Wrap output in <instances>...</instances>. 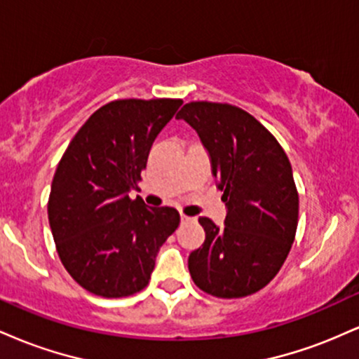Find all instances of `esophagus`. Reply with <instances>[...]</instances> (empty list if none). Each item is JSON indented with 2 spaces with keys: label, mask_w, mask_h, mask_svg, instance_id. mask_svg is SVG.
<instances>
[{
  "label": "esophagus",
  "mask_w": 359,
  "mask_h": 359,
  "mask_svg": "<svg viewBox=\"0 0 359 359\" xmlns=\"http://www.w3.org/2000/svg\"><path fill=\"white\" fill-rule=\"evenodd\" d=\"M180 221H182V222H191V221H194V217H189V216H185V214H180Z\"/></svg>",
  "instance_id": "1"
}]
</instances>
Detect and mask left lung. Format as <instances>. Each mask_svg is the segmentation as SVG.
<instances>
[{
  "mask_svg": "<svg viewBox=\"0 0 359 359\" xmlns=\"http://www.w3.org/2000/svg\"><path fill=\"white\" fill-rule=\"evenodd\" d=\"M175 118L199 135L226 203L224 226L199 217L205 240L189 255L194 283L221 299L255 294L278 273L297 231L290 162L273 135L236 106L189 102Z\"/></svg>",
  "mask_w": 359,
  "mask_h": 359,
  "instance_id": "left-lung-1",
  "label": "left lung"
}]
</instances>
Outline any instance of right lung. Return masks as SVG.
Segmentation results:
<instances>
[{
    "label": "right lung",
    "instance_id": "add662e5",
    "mask_svg": "<svg viewBox=\"0 0 359 359\" xmlns=\"http://www.w3.org/2000/svg\"><path fill=\"white\" fill-rule=\"evenodd\" d=\"M180 100H119L90 116L52 180L48 222L71 277L90 294L128 297L148 285L160 246L175 231L174 208H148L130 192Z\"/></svg>",
    "mask_w": 359,
    "mask_h": 359
}]
</instances>
